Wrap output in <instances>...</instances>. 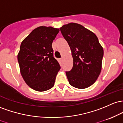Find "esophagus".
<instances>
[{"mask_svg":"<svg viewBox=\"0 0 123 123\" xmlns=\"http://www.w3.org/2000/svg\"><path fill=\"white\" fill-rule=\"evenodd\" d=\"M62 60H63V58H60V60H61V61H62Z\"/></svg>","mask_w":123,"mask_h":123,"instance_id":"1","label":"esophagus"}]
</instances>
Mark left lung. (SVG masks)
<instances>
[{
  "label": "left lung",
  "mask_w": 123,
  "mask_h": 123,
  "mask_svg": "<svg viewBox=\"0 0 123 123\" xmlns=\"http://www.w3.org/2000/svg\"><path fill=\"white\" fill-rule=\"evenodd\" d=\"M68 43L73 58V66L66 74L69 84L84 89L92 85L102 69L103 49L93 32L77 23H69L60 28Z\"/></svg>",
  "instance_id": "obj_1"
}]
</instances>
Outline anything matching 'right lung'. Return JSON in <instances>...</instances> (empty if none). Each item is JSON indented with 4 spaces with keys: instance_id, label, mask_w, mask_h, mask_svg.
<instances>
[{
    "instance_id": "1",
    "label": "right lung",
    "mask_w": 123,
    "mask_h": 123,
    "mask_svg": "<svg viewBox=\"0 0 123 123\" xmlns=\"http://www.w3.org/2000/svg\"><path fill=\"white\" fill-rule=\"evenodd\" d=\"M59 29L41 26L34 29L21 43L17 56L20 72L26 84L43 92L54 86L60 64L53 57L52 44Z\"/></svg>"
}]
</instances>
